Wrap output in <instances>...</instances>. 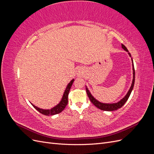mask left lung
<instances>
[{
  "instance_id": "obj_1",
  "label": "left lung",
  "mask_w": 154,
  "mask_h": 154,
  "mask_svg": "<svg viewBox=\"0 0 154 154\" xmlns=\"http://www.w3.org/2000/svg\"><path fill=\"white\" fill-rule=\"evenodd\" d=\"M122 47L125 51H126L127 52H128V54H129L130 57H131V54H130V53L128 52L127 48H126L123 44H122ZM131 59H132V69H133V80H132V85H131V87H130V89L128 90L127 94L125 95V96L123 97V99L117 102V103H101V102H100L99 101H97V100H96L94 97L92 96V95L91 94V93L90 92V91H88L87 86H85L86 87V92H87V94L88 96V98L90 99L91 101L97 107V108H98L99 109L102 110H105V111H114V110H116L120 109L121 107H122L125 105L126 102H127L130 94H131V92L132 91V89L134 88V82H135V70H134V66L132 58H131Z\"/></svg>"
}]
</instances>
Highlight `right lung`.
<instances>
[{"instance_id":"right-lung-1","label":"right lung","mask_w":154,"mask_h":154,"mask_svg":"<svg viewBox=\"0 0 154 154\" xmlns=\"http://www.w3.org/2000/svg\"><path fill=\"white\" fill-rule=\"evenodd\" d=\"M74 79H72V80L69 83V84L67 85L66 90H65L64 91V93L63 94V96H62V98L61 100V101H60V103L57 105H56L55 106H54L53 108L51 109H40L38 108V107L36 106L35 105H32L31 103V105L33 106L34 108L38 110L40 113L44 115H45V116H53V115H55V114H59L61 112H62L63 110H64V109L66 108V106H67V103H68V95H69V92L70 91V89H71V86L72 85V83L74 82Z\"/></svg>"}]
</instances>
